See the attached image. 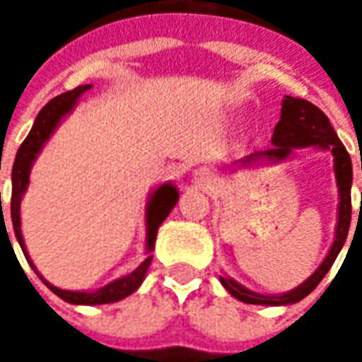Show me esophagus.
<instances>
[{
	"label": "esophagus",
	"mask_w": 362,
	"mask_h": 362,
	"mask_svg": "<svg viewBox=\"0 0 362 362\" xmlns=\"http://www.w3.org/2000/svg\"><path fill=\"white\" fill-rule=\"evenodd\" d=\"M193 185L199 189H209L214 183H216V175L211 173L207 167H202V169H195L193 171Z\"/></svg>",
	"instance_id": "1"
}]
</instances>
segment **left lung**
Listing matches in <instances>:
<instances>
[{
	"instance_id": "8db88e82",
	"label": "left lung",
	"mask_w": 362,
	"mask_h": 362,
	"mask_svg": "<svg viewBox=\"0 0 362 362\" xmlns=\"http://www.w3.org/2000/svg\"><path fill=\"white\" fill-rule=\"evenodd\" d=\"M272 145L266 151H256L243 159L235 160L233 165L238 169H247V167H257V165H276L294 157L296 148H306L314 146L320 151H328L334 159V177H337V187H339V214H337V228H334V242L328 250L327 257L322 264L313 272L300 286L294 290L284 292V294H259L250 288H245L240 282H235L230 276H219V282L230 292L233 298L242 300L245 304H262V306H288L306 298L320 280L332 268L334 259L341 254L342 245L346 242L349 228H351V185H353V163L351 155L341 143L339 134L334 132L328 117L313 103L302 100V98H292L284 96L282 100V110H280V120L274 127L272 134ZM362 169V165H361ZM362 209V207H361ZM358 228V226H356ZM356 235V231H355Z\"/></svg>"
}]
</instances>
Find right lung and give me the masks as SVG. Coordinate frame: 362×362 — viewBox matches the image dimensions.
<instances>
[{
  "mask_svg": "<svg viewBox=\"0 0 362 362\" xmlns=\"http://www.w3.org/2000/svg\"><path fill=\"white\" fill-rule=\"evenodd\" d=\"M90 84H84V86H78L74 90L64 92L60 96L52 98L48 105L40 110V115L35 117L34 127L30 134L25 136V141L21 143L18 148V155L13 160V169H11V223H13V233H16V240L20 243L21 252L28 259V264L32 266V270L40 276V280L48 286L49 290L60 296L64 302L68 304H78V306H94V304H110V302H119V300L131 296L132 292L139 290V286L143 284L145 280L146 270L151 266V252L155 250V240H157V230L159 226L167 219V216L171 214V209L175 207V203L179 202V191L175 187L173 183H163L159 187H155L151 191L148 199H146V209H145V226H146V257L127 276H120L117 280L108 282L98 290H62V288H56L54 284H49L48 280L35 270L34 262L28 256V250H25V242H23V235H21V217H20V205L23 193L28 191L30 185V173H32V165L37 159V155L42 153L44 145L48 143V139L54 134V131L60 127L62 122L74 108H76L80 96L86 90H90ZM1 197V195H0ZM0 209H1V199H0ZM6 223V221H4ZM9 240V235H7Z\"/></svg>",
  "mask_w": 362,
  "mask_h": 362,
  "instance_id": "right-lung-1",
  "label": "right lung"
}]
</instances>
